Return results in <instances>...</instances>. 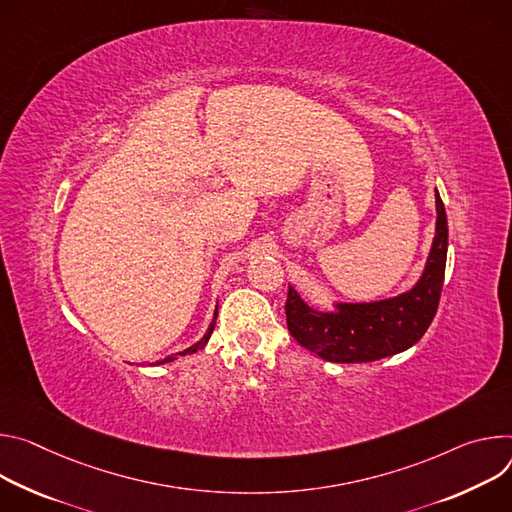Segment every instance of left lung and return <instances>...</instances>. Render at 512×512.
Masks as SVG:
<instances>
[{"instance_id": "1", "label": "left lung", "mask_w": 512, "mask_h": 512, "mask_svg": "<svg viewBox=\"0 0 512 512\" xmlns=\"http://www.w3.org/2000/svg\"><path fill=\"white\" fill-rule=\"evenodd\" d=\"M435 238L417 285L399 295L372 303H335V311L311 309L289 287L285 305L291 335L309 352L327 362H374L415 346L431 325L445 276L447 217L435 189Z\"/></svg>"}]
</instances>
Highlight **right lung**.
I'll list each match as a JSON object with an SVG mask.
<instances>
[{"label":"right lung","instance_id":"right-lung-1","mask_svg":"<svg viewBox=\"0 0 512 512\" xmlns=\"http://www.w3.org/2000/svg\"><path fill=\"white\" fill-rule=\"evenodd\" d=\"M215 319H217V307H215V313H213V321H211V325H209V329L205 331V335L199 339V342L195 344V346H191V348H187L185 352H179V354H175V356H168V358H164L162 362H158V364H164V362H173L177 356H185V354H195L197 350H203L205 348V344L209 342V337H211V333H213V327H215Z\"/></svg>","mask_w":512,"mask_h":512}]
</instances>
